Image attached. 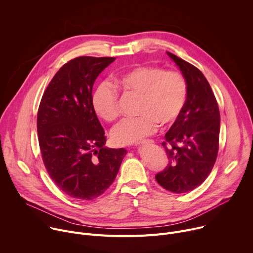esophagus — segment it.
<instances>
[{
    "label": "esophagus",
    "mask_w": 253,
    "mask_h": 253,
    "mask_svg": "<svg viewBox=\"0 0 253 253\" xmlns=\"http://www.w3.org/2000/svg\"><path fill=\"white\" fill-rule=\"evenodd\" d=\"M154 143V141L152 139H148V141H143V142H139L138 145H152Z\"/></svg>",
    "instance_id": "1"
}]
</instances>
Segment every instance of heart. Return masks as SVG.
I'll return each mask as SVG.
<instances>
[{"label": "heart", "instance_id": "1", "mask_svg": "<svg viewBox=\"0 0 253 253\" xmlns=\"http://www.w3.org/2000/svg\"><path fill=\"white\" fill-rule=\"evenodd\" d=\"M116 82L125 91L138 96V117L123 120L111 130L116 146L141 142L158 127L169 126L180 118L185 107L188 86L184 76L177 71H166L157 66H135L121 73ZM95 114L105 122H114L120 115L119 96L107 82H101L91 96Z\"/></svg>", "mask_w": 253, "mask_h": 253}]
</instances>
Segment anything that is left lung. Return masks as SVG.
I'll return each instance as SVG.
<instances>
[{
    "label": "left lung",
    "mask_w": 253,
    "mask_h": 253,
    "mask_svg": "<svg viewBox=\"0 0 253 253\" xmlns=\"http://www.w3.org/2000/svg\"><path fill=\"white\" fill-rule=\"evenodd\" d=\"M167 54L181 70L188 95L180 118L165 134L162 145L169 164L156 180L166 190L181 194L200 186L213 169L219 147L220 112L203 73L178 56Z\"/></svg>",
    "instance_id": "8db88e82"
}]
</instances>
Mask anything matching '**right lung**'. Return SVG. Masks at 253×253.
<instances>
[{"instance_id": "obj_1", "label": "right lung", "mask_w": 253, "mask_h": 253, "mask_svg": "<svg viewBox=\"0 0 253 253\" xmlns=\"http://www.w3.org/2000/svg\"><path fill=\"white\" fill-rule=\"evenodd\" d=\"M115 57L82 56L64 64L47 86L37 116L46 170L65 194L92 200L115 181L126 149L105 147L104 130L92 105L95 79Z\"/></svg>"}]
</instances>
